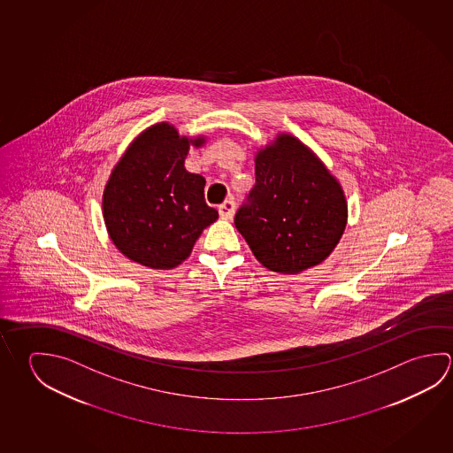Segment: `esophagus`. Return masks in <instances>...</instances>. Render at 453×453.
<instances>
[{"label": "esophagus", "instance_id": "obj_1", "mask_svg": "<svg viewBox=\"0 0 453 453\" xmlns=\"http://www.w3.org/2000/svg\"><path fill=\"white\" fill-rule=\"evenodd\" d=\"M218 211H219V216L223 219H230L234 216V211H235V202L234 200H226L224 203L218 207Z\"/></svg>", "mask_w": 453, "mask_h": 453}]
</instances>
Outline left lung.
<instances>
[{"mask_svg":"<svg viewBox=\"0 0 453 453\" xmlns=\"http://www.w3.org/2000/svg\"><path fill=\"white\" fill-rule=\"evenodd\" d=\"M256 184L235 227L264 267L296 275L325 261L347 226L341 183L301 140L280 134L256 152Z\"/></svg>","mask_w":453,"mask_h":453,"instance_id":"8db88e82","label":"left lung"}]
</instances>
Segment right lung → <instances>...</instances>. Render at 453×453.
<instances>
[{
  "instance_id": "obj_1",
  "label": "right lung",
  "mask_w": 453,
  "mask_h": 453,
  "mask_svg": "<svg viewBox=\"0 0 453 453\" xmlns=\"http://www.w3.org/2000/svg\"><path fill=\"white\" fill-rule=\"evenodd\" d=\"M205 136H180L167 122L136 136L104 186V218L112 243L128 259L168 270L189 257L194 243L218 219L203 197L205 178L189 173V146Z\"/></svg>"
}]
</instances>
